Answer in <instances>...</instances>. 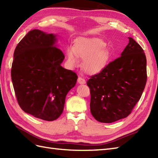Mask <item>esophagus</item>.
Here are the masks:
<instances>
[{
	"instance_id": "1",
	"label": "esophagus",
	"mask_w": 158,
	"mask_h": 158,
	"mask_svg": "<svg viewBox=\"0 0 158 158\" xmlns=\"http://www.w3.org/2000/svg\"><path fill=\"white\" fill-rule=\"evenodd\" d=\"M77 81H78V83H80V84H85V83H86L85 80L83 78L81 77H79V78H78V79H77Z\"/></svg>"
}]
</instances>
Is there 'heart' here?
<instances>
[{
	"label": "heart",
	"instance_id": "obj_1",
	"mask_svg": "<svg viewBox=\"0 0 158 158\" xmlns=\"http://www.w3.org/2000/svg\"><path fill=\"white\" fill-rule=\"evenodd\" d=\"M106 46V42L99 38L81 37L76 39L73 48L69 47L66 51L67 63L71 67H77L80 57L83 59V67L87 73H100L107 66L110 58Z\"/></svg>",
	"mask_w": 158,
	"mask_h": 158
}]
</instances>
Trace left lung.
Here are the masks:
<instances>
[{
  "label": "left lung",
  "instance_id": "left-lung-1",
  "mask_svg": "<svg viewBox=\"0 0 158 158\" xmlns=\"http://www.w3.org/2000/svg\"><path fill=\"white\" fill-rule=\"evenodd\" d=\"M121 56L90 77V110L99 122L111 123L129 116L140 100L147 82V60L132 38Z\"/></svg>",
  "mask_w": 158,
  "mask_h": 158
}]
</instances>
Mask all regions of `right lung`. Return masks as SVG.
<instances>
[{
    "mask_svg": "<svg viewBox=\"0 0 158 158\" xmlns=\"http://www.w3.org/2000/svg\"><path fill=\"white\" fill-rule=\"evenodd\" d=\"M56 35L39 29L29 31L16 46L11 67L15 94L21 108L35 118L57 119L65 98L78 77L60 64L64 55Z\"/></svg>",
    "mask_w": 158,
    "mask_h": 158,
    "instance_id": "add662e5",
    "label": "right lung"
}]
</instances>
